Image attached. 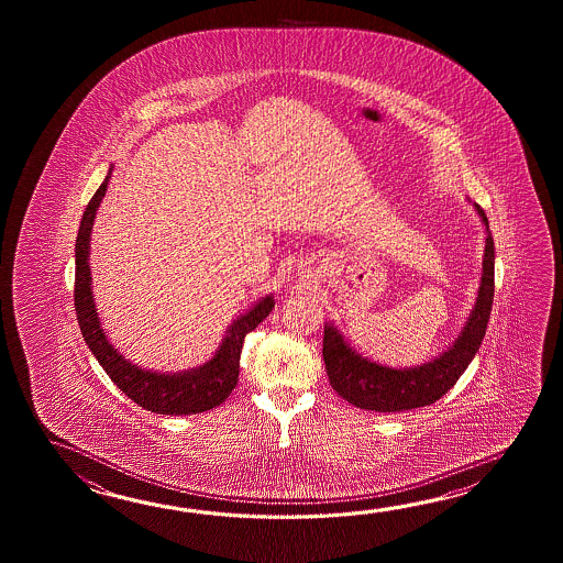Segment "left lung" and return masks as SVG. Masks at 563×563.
<instances>
[{"instance_id": "1", "label": "left lung", "mask_w": 563, "mask_h": 563, "mask_svg": "<svg viewBox=\"0 0 563 563\" xmlns=\"http://www.w3.org/2000/svg\"><path fill=\"white\" fill-rule=\"evenodd\" d=\"M475 207L487 228L477 303L468 316L467 325L443 356L417 368L396 371L360 358L334 325L323 328L322 354L328 378L335 393L346 398L350 405L374 412H400L429 407L455 386L459 376L467 371L471 360L475 358L489 323L495 294V243L485 211L477 203Z\"/></svg>"}]
</instances>
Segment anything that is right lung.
Returning <instances> with one entry per match:
<instances>
[{"label":"right lung","mask_w":563,"mask_h":563,"mask_svg":"<svg viewBox=\"0 0 563 563\" xmlns=\"http://www.w3.org/2000/svg\"><path fill=\"white\" fill-rule=\"evenodd\" d=\"M98 187L90 203L86 205L85 216L80 221L76 238V279H74V308L80 323V332L88 347L92 350L100 366L107 371L110 380L119 386L124 395L134 400L139 407L146 408L156 415H197L225 402L231 390L240 380V356L245 335L264 322L274 310V299L265 296L257 301L245 316H240L231 323L223 344L217 350L216 356L203 366L183 374H156L143 371L122 358L119 352L108 342L100 328L92 298V277L88 265L90 233L95 225L96 209L107 192L108 179Z\"/></svg>","instance_id":"1"}]
</instances>
